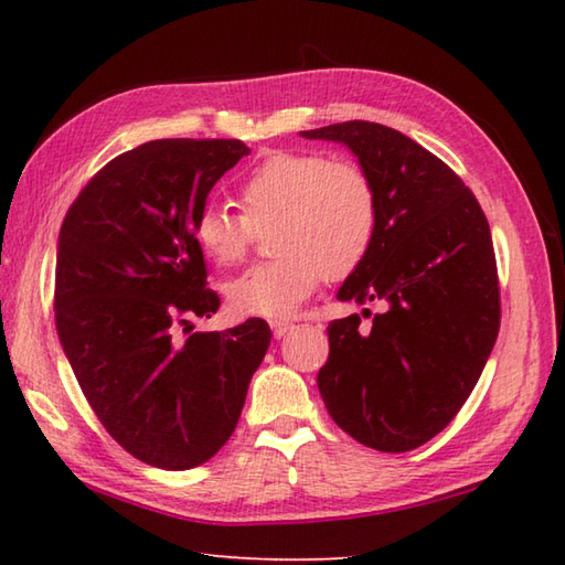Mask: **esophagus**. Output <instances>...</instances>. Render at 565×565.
<instances>
[{
    "label": "esophagus",
    "instance_id": "esophagus-1",
    "mask_svg": "<svg viewBox=\"0 0 565 565\" xmlns=\"http://www.w3.org/2000/svg\"><path fill=\"white\" fill-rule=\"evenodd\" d=\"M291 330H294V322H286V320H274L271 322V332H274L276 340L286 338V334H289Z\"/></svg>",
    "mask_w": 565,
    "mask_h": 565
}]
</instances>
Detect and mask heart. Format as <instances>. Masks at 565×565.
I'll return each instance as SVG.
<instances>
[{
  "mask_svg": "<svg viewBox=\"0 0 565 565\" xmlns=\"http://www.w3.org/2000/svg\"><path fill=\"white\" fill-rule=\"evenodd\" d=\"M243 213L223 203L201 209L194 237L218 267L243 262L255 233H267L271 262L227 286L239 318H291L322 276L344 279L362 267L379 225L371 177L354 162L320 152H271L237 186Z\"/></svg>",
  "mask_w": 565,
  "mask_h": 565,
  "instance_id": "heart-1",
  "label": "heart"
}]
</instances>
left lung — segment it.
<instances>
[{
    "instance_id": "8db88e82",
    "label": "left lung",
    "mask_w": 565,
    "mask_h": 565,
    "mask_svg": "<svg viewBox=\"0 0 565 565\" xmlns=\"http://www.w3.org/2000/svg\"><path fill=\"white\" fill-rule=\"evenodd\" d=\"M303 138L350 148L371 177L379 225L340 301H381L371 328L332 320L318 388L330 417L376 451L423 447L461 411L500 330L493 237L451 167L401 130L344 121Z\"/></svg>"
}]
</instances>
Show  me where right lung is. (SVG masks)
Segmentation results:
<instances>
[{"label": "right lung", "mask_w": 565, "mask_h": 565, "mask_svg": "<svg viewBox=\"0 0 565 565\" xmlns=\"http://www.w3.org/2000/svg\"><path fill=\"white\" fill-rule=\"evenodd\" d=\"M243 140H150L118 154L72 203L57 237L55 328L84 398L142 463L186 471L231 439L271 342L264 320L225 332L211 318L194 223Z\"/></svg>", "instance_id": "obj_1"}]
</instances>
